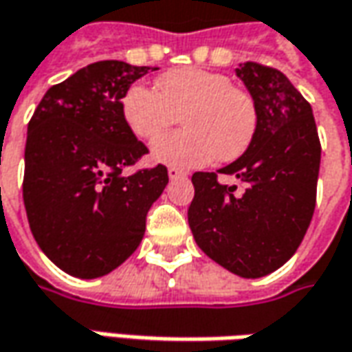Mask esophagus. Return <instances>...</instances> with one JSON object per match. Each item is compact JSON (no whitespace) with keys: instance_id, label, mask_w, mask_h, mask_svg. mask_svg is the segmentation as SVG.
<instances>
[{"instance_id":"esophagus-1","label":"esophagus","mask_w":352,"mask_h":352,"mask_svg":"<svg viewBox=\"0 0 352 352\" xmlns=\"http://www.w3.org/2000/svg\"><path fill=\"white\" fill-rule=\"evenodd\" d=\"M167 175H169L171 181H177V179H183L187 173H185V171H181V169H177V167H169V169H167Z\"/></svg>"}]
</instances>
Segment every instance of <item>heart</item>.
<instances>
[{"mask_svg": "<svg viewBox=\"0 0 352 352\" xmlns=\"http://www.w3.org/2000/svg\"><path fill=\"white\" fill-rule=\"evenodd\" d=\"M122 116L140 140H155L177 122L185 130L165 134L152 146L157 164L192 169L214 157L230 162L248 150L257 130V104L232 79L202 67H179L155 79V91L132 85Z\"/></svg>", "mask_w": 352, "mask_h": 352, "instance_id": "heart-1", "label": "heart"}]
</instances>
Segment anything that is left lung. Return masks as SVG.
<instances>
[{
	"instance_id": "obj_1",
	"label": "left lung",
	"mask_w": 352,
	"mask_h": 352,
	"mask_svg": "<svg viewBox=\"0 0 352 352\" xmlns=\"http://www.w3.org/2000/svg\"><path fill=\"white\" fill-rule=\"evenodd\" d=\"M236 76L257 104V130L245 153L218 173H195L188 226L208 257L230 273L259 278L283 267L306 236L320 175L321 146L309 103L283 72L257 62Z\"/></svg>"
}]
</instances>
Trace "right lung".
<instances>
[{"label": "right lung", "mask_w": 352, "mask_h": 352, "mask_svg": "<svg viewBox=\"0 0 352 352\" xmlns=\"http://www.w3.org/2000/svg\"><path fill=\"white\" fill-rule=\"evenodd\" d=\"M157 67L103 60L44 93L27 132L23 200L44 255L64 273L97 278L136 251L167 167L122 175L148 148L124 122L130 85Z\"/></svg>", "instance_id": "obj_1"}]
</instances>
